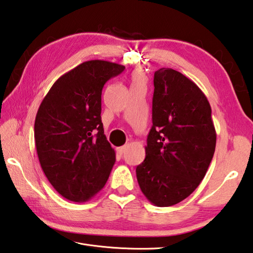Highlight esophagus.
Returning a JSON list of instances; mask_svg holds the SVG:
<instances>
[{
    "instance_id": "obj_1",
    "label": "esophagus",
    "mask_w": 253,
    "mask_h": 253,
    "mask_svg": "<svg viewBox=\"0 0 253 253\" xmlns=\"http://www.w3.org/2000/svg\"><path fill=\"white\" fill-rule=\"evenodd\" d=\"M126 151V145L117 148V152H118V154H119V155H123V154H125Z\"/></svg>"
}]
</instances>
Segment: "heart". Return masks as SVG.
I'll return each mask as SVG.
<instances>
[{"instance_id": "obj_1", "label": "heart", "mask_w": 253, "mask_h": 253, "mask_svg": "<svg viewBox=\"0 0 253 253\" xmlns=\"http://www.w3.org/2000/svg\"><path fill=\"white\" fill-rule=\"evenodd\" d=\"M132 81H133V84H137V83L144 84V76L141 73H134L132 75Z\"/></svg>"}]
</instances>
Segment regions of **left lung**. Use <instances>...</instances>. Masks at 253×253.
Wrapping results in <instances>:
<instances>
[{
    "instance_id": "obj_1",
    "label": "left lung",
    "mask_w": 253,
    "mask_h": 253,
    "mask_svg": "<svg viewBox=\"0 0 253 253\" xmlns=\"http://www.w3.org/2000/svg\"><path fill=\"white\" fill-rule=\"evenodd\" d=\"M154 87L153 126L136 178L149 202L165 208L199 187L212 162L216 131L208 98L187 76L162 68Z\"/></svg>"
}]
</instances>
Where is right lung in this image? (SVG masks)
I'll list each match as a JSON object with an SVG mask.
<instances>
[{
    "label": "right lung",
    "mask_w": 253,
    "mask_h": 253,
    "mask_svg": "<svg viewBox=\"0 0 253 253\" xmlns=\"http://www.w3.org/2000/svg\"><path fill=\"white\" fill-rule=\"evenodd\" d=\"M126 66L83 62L59 77L41 101L35 143L49 182L72 202H86L105 187L116 153L101 122V91Z\"/></svg>",
    "instance_id": "obj_1"
}]
</instances>
